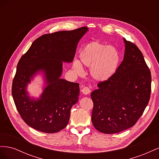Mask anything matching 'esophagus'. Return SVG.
Here are the masks:
<instances>
[{
	"mask_svg": "<svg viewBox=\"0 0 159 159\" xmlns=\"http://www.w3.org/2000/svg\"><path fill=\"white\" fill-rule=\"evenodd\" d=\"M81 92L85 95H88L91 92V90L88 87H84L81 89Z\"/></svg>",
	"mask_w": 159,
	"mask_h": 159,
	"instance_id": "obj_1",
	"label": "esophagus"
}]
</instances>
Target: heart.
<instances>
[{
  "label": "heart",
  "instance_id": "b5f03b06",
  "mask_svg": "<svg viewBox=\"0 0 159 159\" xmlns=\"http://www.w3.org/2000/svg\"><path fill=\"white\" fill-rule=\"evenodd\" d=\"M80 61L75 60L73 68L78 73L82 71V64L89 67L90 74L98 81H106L116 74L121 56L115 47L94 41L86 44L80 52Z\"/></svg>",
  "mask_w": 159,
  "mask_h": 159
}]
</instances>
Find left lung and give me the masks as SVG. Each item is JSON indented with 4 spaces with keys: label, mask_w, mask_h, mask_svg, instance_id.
Wrapping results in <instances>:
<instances>
[{
    "label": "left lung",
    "mask_w": 159,
    "mask_h": 159,
    "mask_svg": "<svg viewBox=\"0 0 159 159\" xmlns=\"http://www.w3.org/2000/svg\"><path fill=\"white\" fill-rule=\"evenodd\" d=\"M123 60L113 78L98 84L91 93V121L101 133L113 134L133 127L150 99L151 74L142 52L126 40Z\"/></svg>",
    "instance_id": "1"
}]
</instances>
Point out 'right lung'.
Wrapping results in <instances>:
<instances>
[{"mask_svg": "<svg viewBox=\"0 0 159 159\" xmlns=\"http://www.w3.org/2000/svg\"><path fill=\"white\" fill-rule=\"evenodd\" d=\"M88 30L81 27L42 35L19 60L12 94L19 114L28 125L47 133L58 132L67 126L70 110L78 102L80 87L78 83L60 78L62 63L73 61L77 45ZM39 70L45 73L47 86L36 100L28 96L25 88Z\"/></svg>", "mask_w": 159, "mask_h": 159, "instance_id": "add662e5", "label": "right lung"}]
</instances>
